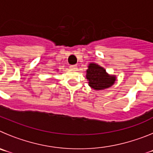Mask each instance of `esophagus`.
<instances>
[{
  "instance_id": "34e87169",
  "label": "esophagus",
  "mask_w": 153,
  "mask_h": 153,
  "mask_svg": "<svg viewBox=\"0 0 153 153\" xmlns=\"http://www.w3.org/2000/svg\"><path fill=\"white\" fill-rule=\"evenodd\" d=\"M70 68L73 70H77V66H76V65H73V66H70Z\"/></svg>"
}]
</instances>
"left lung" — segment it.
Listing matches in <instances>:
<instances>
[{
  "instance_id": "left-lung-1",
  "label": "left lung",
  "mask_w": 153,
  "mask_h": 153,
  "mask_svg": "<svg viewBox=\"0 0 153 153\" xmlns=\"http://www.w3.org/2000/svg\"><path fill=\"white\" fill-rule=\"evenodd\" d=\"M86 77L89 86L95 90H102L113 86L117 76L110 75L102 67L96 63H90L86 70Z\"/></svg>"
}]
</instances>
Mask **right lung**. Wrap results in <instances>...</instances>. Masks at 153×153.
Wrapping results in <instances>:
<instances>
[{"label":"right lung","mask_w":153,"mask_h":153,"mask_svg":"<svg viewBox=\"0 0 153 153\" xmlns=\"http://www.w3.org/2000/svg\"><path fill=\"white\" fill-rule=\"evenodd\" d=\"M56 70H57V71H58V70H57V69H56Z\"/></svg>","instance_id":"1"}]
</instances>
